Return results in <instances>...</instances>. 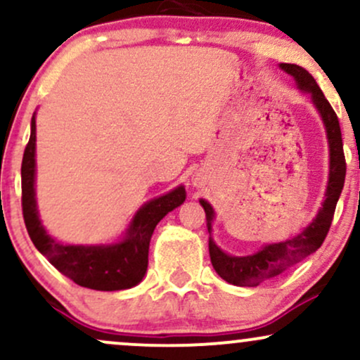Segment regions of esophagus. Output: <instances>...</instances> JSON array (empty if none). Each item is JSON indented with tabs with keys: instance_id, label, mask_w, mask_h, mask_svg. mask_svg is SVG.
<instances>
[{
	"instance_id": "obj_1",
	"label": "esophagus",
	"mask_w": 360,
	"mask_h": 360,
	"mask_svg": "<svg viewBox=\"0 0 360 360\" xmlns=\"http://www.w3.org/2000/svg\"><path fill=\"white\" fill-rule=\"evenodd\" d=\"M203 179H205V177H201V176L198 177L196 176V177H194V184H203Z\"/></svg>"
}]
</instances>
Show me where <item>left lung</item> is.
<instances>
[{
  "label": "left lung",
  "mask_w": 360,
  "mask_h": 360,
  "mask_svg": "<svg viewBox=\"0 0 360 360\" xmlns=\"http://www.w3.org/2000/svg\"><path fill=\"white\" fill-rule=\"evenodd\" d=\"M281 69H284V71L295 77V81L298 82V88L301 91H307V93L311 94L313 105L320 111L321 120L325 123L326 137H328L330 146V176L325 194L326 198L315 220L309 223L298 237L286 242L264 245L257 254L245 255V257H235V255L225 254L213 242L212 221L214 218V212L208 201L200 200V203L206 213V226H208L210 232L208 249L213 269L217 271V274L221 279H225L230 284H235V286H259L264 281L276 278V276L291 269L292 266H296L304 257H308L309 254L320 249L326 233H328L330 225H332L337 201L340 198V193L344 189L345 183L347 164L344 155V143H342L340 123H338L337 113L325 98V94L321 93L315 77L307 69L300 68L296 64H281Z\"/></svg>",
  "instance_id": "1"
}]
</instances>
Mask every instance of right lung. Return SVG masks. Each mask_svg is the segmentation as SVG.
<instances>
[{"mask_svg": "<svg viewBox=\"0 0 360 360\" xmlns=\"http://www.w3.org/2000/svg\"><path fill=\"white\" fill-rule=\"evenodd\" d=\"M35 117L22 160L23 220L34 245L60 274L82 288L120 291L134 288L146 276L148 245L155 225L169 212L184 203L183 186L143 205L130 223L127 237L115 245H64L56 242L40 225L35 201Z\"/></svg>", "mask_w": 360, "mask_h": 360, "instance_id": "right-lung-1", "label": "right lung"}]
</instances>
